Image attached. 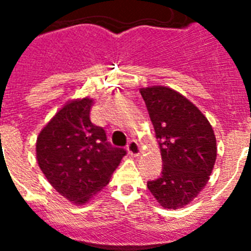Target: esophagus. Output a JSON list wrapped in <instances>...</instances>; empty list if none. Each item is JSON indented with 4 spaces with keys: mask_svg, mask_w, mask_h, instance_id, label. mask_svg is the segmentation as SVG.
Returning a JSON list of instances; mask_svg holds the SVG:
<instances>
[{
    "mask_svg": "<svg viewBox=\"0 0 251 251\" xmlns=\"http://www.w3.org/2000/svg\"><path fill=\"white\" fill-rule=\"evenodd\" d=\"M127 150H128V152H129V154L137 157V156H139V153H141V146L138 145V142L134 141V139H132V141H129V143H128Z\"/></svg>",
    "mask_w": 251,
    "mask_h": 251,
    "instance_id": "esophagus-1",
    "label": "esophagus"
}]
</instances>
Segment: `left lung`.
<instances>
[{
  "label": "left lung",
  "mask_w": 251,
  "mask_h": 251,
  "mask_svg": "<svg viewBox=\"0 0 251 251\" xmlns=\"http://www.w3.org/2000/svg\"><path fill=\"white\" fill-rule=\"evenodd\" d=\"M156 138L162 174L147 187L158 203L176 210L191 202L206 186L216 161L211 124L196 105L166 86L141 89Z\"/></svg>",
  "instance_id": "8db88e82"
}]
</instances>
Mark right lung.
I'll list each match as a JSON object with an SVG mask.
<instances>
[{
	"mask_svg": "<svg viewBox=\"0 0 251 251\" xmlns=\"http://www.w3.org/2000/svg\"><path fill=\"white\" fill-rule=\"evenodd\" d=\"M93 99L69 101L40 132L37 163L51 186L81 205L109 183L127 154L106 141L105 130L90 121Z\"/></svg>",
	"mask_w": 251,
	"mask_h": 251,
	"instance_id": "1",
	"label": "right lung"
}]
</instances>
